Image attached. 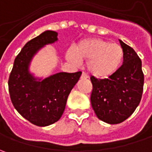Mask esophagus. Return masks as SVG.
I'll list each match as a JSON object with an SVG mask.
<instances>
[{
    "instance_id": "34e87169",
    "label": "esophagus",
    "mask_w": 152,
    "mask_h": 152,
    "mask_svg": "<svg viewBox=\"0 0 152 152\" xmlns=\"http://www.w3.org/2000/svg\"><path fill=\"white\" fill-rule=\"evenodd\" d=\"M88 78V75L86 74L85 73H82V75H81V79H87Z\"/></svg>"
}]
</instances>
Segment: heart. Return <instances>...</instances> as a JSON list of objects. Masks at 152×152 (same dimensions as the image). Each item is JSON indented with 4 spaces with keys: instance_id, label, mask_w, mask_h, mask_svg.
<instances>
[{
    "instance_id": "obj_1",
    "label": "heart",
    "mask_w": 152,
    "mask_h": 152,
    "mask_svg": "<svg viewBox=\"0 0 152 152\" xmlns=\"http://www.w3.org/2000/svg\"><path fill=\"white\" fill-rule=\"evenodd\" d=\"M73 51L67 50L66 57L76 63L78 59L88 61V72L97 79H106L114 75L120 69L124 58V52L118 44L101 38L85 39L74 47Z\"/></svg>"
}]
</instances>
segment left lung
<instances>
[{
	"mask_svg": "<svg viewBox=\"0 0 152 152\" xmlns=\"http://www.w3.org/2000/svg\"><path fill=\"white\" fill-rule=\"evenodd\" d=\"M124 52V63L108 79L91 77V102L97 118L109 124L124 122L134 112L143 92L142 62L134 50L119 39Z\"/></svg>",
	"mask_w": 152,
	"mask_h": 152,
	"instance_id": "1",
	"label": "left lung"
}]
</instances>
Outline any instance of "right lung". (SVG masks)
I'll return each instance as SVG.
<instances>
[{
	"label": "right lung",
	"instance_id": "obj_1",
	"mask_svg": "<svg viewBox=\"0 0 152 152\" xmlns=\"http://www.w3.org/2000/svg\"><path fill=\"white\" fill-rule=\"evenodd\" d=\"M57 35L56 31L45 30L27 42L15 58L9 77V93L15 109L39 127L50 125L60 119L68 95L82 73L61 72L43 79L30 72L34 56L46 45L56 42Z\"/></svg>",
	"mask_w": 152,
	"mask_h": 152
}]
</instances>
